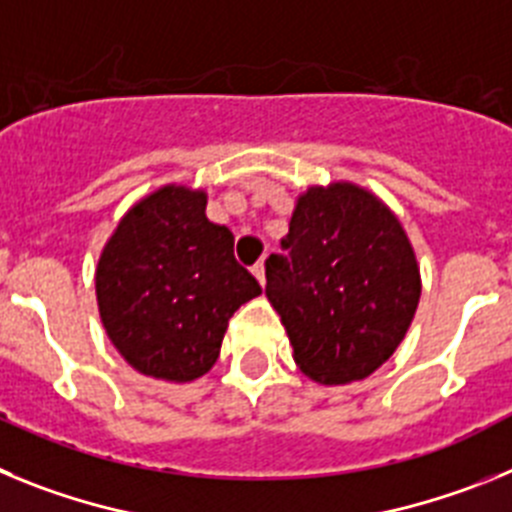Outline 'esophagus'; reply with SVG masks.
I'll list each match as a JSON object with an SVG mask.
<instances>
[{
	"mask_svg": "<svg viewBox=\"0 0 512 512\" xmlns=\"http://www.w3.org/2000/svg\"><path fill=\"white\" fill-rule=\"evenodd\" d=\"M251 271H253V277L259 279V284H261V287H266V266H264V261H259V264L253 266Z\"/></svg>",
	"mask_w": 512,
	"mask_h": 512,
	"instance_id": "esophagus-1",
	"label": "esophagus"
}]
</instances>
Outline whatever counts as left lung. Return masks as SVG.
I'll use <instances>...</instances> for the list:
<instances>
[{"label": "left lung", "mask_w": 512, "mask_h": 512, "mask_svg": "<svg viewBox=\"0 0 512 512\" xmlns=\"http://www.w3.org/2000/svg\"><path fill=\"white\" fill-rule=\"evenodd\" d=\"M282 246L292 261H266V297L300 372L328 387L377 372L408 333L423 289L390 205L354 182L312 184Z\"/></svg>", "instance_id": "8db88e82"}]
</instances>
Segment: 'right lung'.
Segmentation results:
<instances>
[{
    "instance_id": "obj_1",
    "label": "right lung",
    "mask_w": 512,
    "mask_h": 512,
    "mask_svg": "<svg viewBox=\"0 0 512 512\" xmlns=\"http://www.w3.org/2000/svg\"><path fill=\"white\" fill-rule=\"evenodd\" d=\"M205 207V189L164 184L120 217L99 253V320L117 354L146 377H205L230 315L261 295L235 261L233 233L210 223Z\"/></svg>"
}]
</instances>
